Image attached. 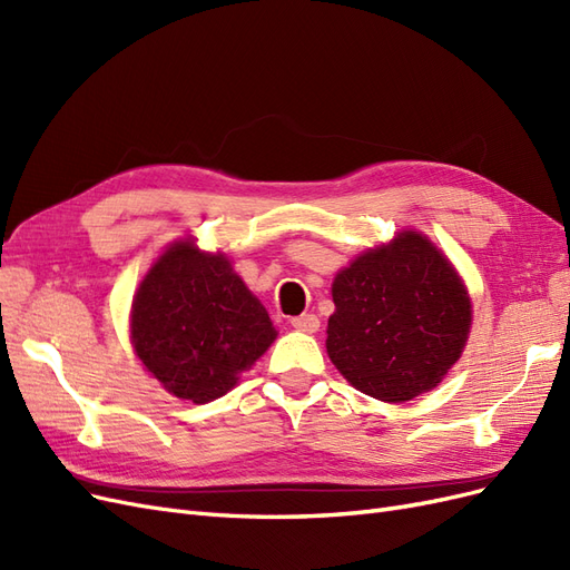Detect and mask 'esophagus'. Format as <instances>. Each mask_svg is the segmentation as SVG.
Here are the masks:
<instances>
[{"instance_id":"obj_1","label":"esophagus","mask_w":570,"mask_h":570,"mask_svg":"<svg viewBox=\"0 0 570 570\" xmlns=\"http://www.w3.org/2000/svg\"><path fill=\"white\" fill-rule=\"evenodd\" d=\"M289 323H292V327H297V331H302V333H316L318 327H321V321H318V316H314V314L295 316Z\"/></svg>"}]
</instances>
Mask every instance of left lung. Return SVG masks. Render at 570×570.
<instances>
[{
	"label": "left lung",
	"instance_id": "8db88e82",
	"mask_svg": "<svg viewBox=\"0 0 570 570\" xmlns=\"http://www.w3.org/2000/svg\"><path fill=\"white\" fill-rule=\"evenodd\" d=\"M333 302L327 356L356 390L381 402L433 390L471 331V299L454 266L413 230L340 271Z\"/></svg>",
	"mask_w": 570,
	"mask_h": 570
}]
</instances>
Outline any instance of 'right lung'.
I'll list each match as a JSON object with an SVG mask.
<instances>
[{"label":"right lung","mask_w":570,"mask_h":570,"mask_svg":"<svg viewBox=\"0 0 570 570\" xmlns=\"http://www.w3.org/2000/svg\"><path fill=\"white\" fill-rule=\"evenodd\" d=\"M130 333L147 371L180 400L226 394L275 340V327L223 254L189 239L166 249L132 302Z\"/></svg>","instance_id":"obj_1"}]
</instances>
